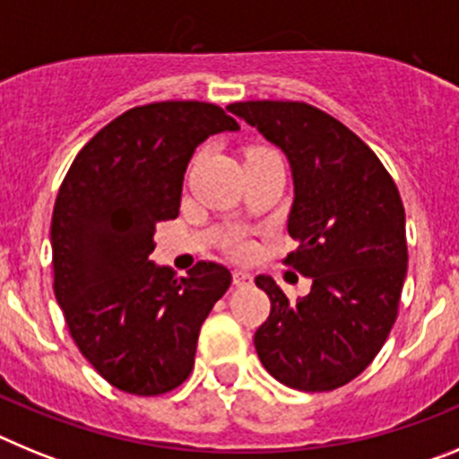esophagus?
<instances>
[{"label":"esophagus","instance_id":"obj_1","mask_svg":"<svg viewBox=\"0 0 459 459\" xmlns=\"http://www.w3.org/2000/svg\"><path fill=\"white\" fill-rule=\"evenodd\" d=\"M232 282L237 287L250 285V282H253V275L246 273V271H234V273H232Z\"/></svg>","mask_w":459,"mask_h":459}]
</instances>
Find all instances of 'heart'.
<instances>
[{
	"label": "heart",
	"mask_w": 459,
	"mask_h": 459,
	"mask_svg": "<svg viewBox=\"0 0 459 459\" xmlns=\"http://www.w3.org/2000/svg\"><path fill=\"white\" fill-rule=\"evenodd\" d=\"M250 152H273V149H266V147H253ZM227 246H230V253L234 255V257H246V255L250 253V243L246 241L243 237H232L230 241H227Z\"/></svg>",
	"instance_id": "heart-1"
}]
</instances>
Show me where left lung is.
<instances>
[{
    "instance_id": "obj_1",
    "label": "left lung",
    "mask_w": 459,
    "mask_h": 459,
    "mask_svg": "<svg viewBox=\"0 0 459 459\" xmlns=\"http://www.w3.org/2000/svg\"><path fill=\"white\" fill-rule=\"evenodd\" d=\"M287 153L294 174L282 264L312 278L290 301L266 275L271 312L255 333L262 366L285 386L335 391L370 366L400 310L407 275L403 197L377 153L342 121L303 100L227 105Z\"/></svg>"
}]
</instances>
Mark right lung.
Instances as JSON below:
<instances>
[{
    "instance_id": "obj_1",
    "label": "right lung",
    "mask_w": 459,
    "mask_h": 459,
    "mask_svg": "<svg viewBox=\"0 0 459 459\" xmlns=\"http://www.w3.org/2000/svg\"><path fill=\"white\" fill-rule=\"evenodd\" d=\"M237 128L213 103L137 105L80 149L59 186L50 225L56 303L84 359L119 391L163 395L193 372L200 328L232 273L197 262L177 278L149 255L158 222L179 216L197 144Z\"/></svg>"
}]
</instances>
